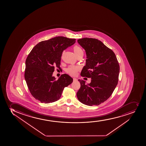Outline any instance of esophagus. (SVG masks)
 Wrapping results in <instances>:
<instances>
[{"mask_svg":"<svg viewBox=\"0 0 146 146\" xmlns=\"http://www.w3.org/2000/svg\"><path fill=\"white\" fill-rule=\"evenodd\" d=\"M77 78H73V81H74V82H75V81H77Z\"/></svg>","mask_w":146,"mask_h":146,"instance_id":"obj_1","label":"esophagus"}]
</instances>
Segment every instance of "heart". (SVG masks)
Listing matches in <instances>:
<instances>
[{
	"label": "heart",
	"instance_id": "1",
	"mask_svg": "<svg viewBox=\"0 0 146 146\" xmlns=\"http://www.w3.org/2000/svg\"><path fill=\"white\" fill-rule=\"evenodd\" d=\"M73 49L74 53L75 54V55L77 56V57L78 56L80 55H83V50L80 46L77 45L74 46ZM78 70V68L77 66H70L67 69L66 71L71 75L75 76L77 74Z\"/></svg>",
	"mask_w": 146,
	"mask_h": 146
}]
</instances>
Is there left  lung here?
<instances>
[{
  "label": "left lung",
  "mask_w": 146,
  "mask_h": 146,
  "mask_svg": "<svg viewBox=\"0 0 146 146\" xmlns=\"http://www.w3.org/2000/svg\"><path fill=\"white\" fill-rule=\"evenodd\" d=\"M86 54L82 77L91 78V83L78 80L80 88L77 93L78 100L86 105H100L111 96L117 85L119 66L114 52L100 40L84 38L78 40Z\"/></svg>",
  "instance_id": "left-lung-1"
}]
</instances>
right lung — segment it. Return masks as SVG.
<instances>
[{
    "mask_svg": "<svg viewBox=\"0 0 146 146\" xmlns=\"http://www.w3.org/2000/svg\"><path fill=\"white\" fill-rule=\"evenodd\" d=\"M76 42V39L58 36L38 43L32 50L25 61V78L30 93L41 103L58 100L64 87L73 78L63 74L56 80L52 76L54 66L60 68L63 51Z\"/></svg>",
    "mask_w": 146,
    "mask_h": 146,
    "instance_id": "right-lung-1",
    "label": "right lung"
}]
</instances>
